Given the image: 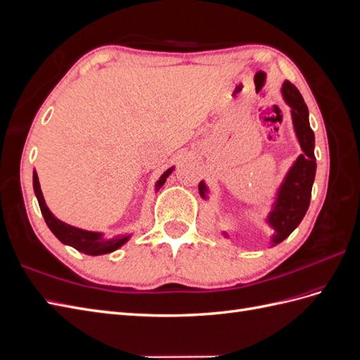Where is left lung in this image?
<instances>
[{
  "mask_svg": "<svg viewBox=\"0 0 360 360\" xmlns=\"http://www.w3.org/2000/svg\"><path fill=\"white\" fill-rule=\"evenodd\" d=\"M282 96H284L285 102L291 106L292 123L294 129H296V135L303 150V155L297 158L296 163L290 169L285 181L282 183L278 192L275 209L270 212L269 216V224L275 228V245L285 240L302 222L303 216L307 214L311 202L315 169H317L314 155L315 138L309 126L308 106L304 103L300 91L296 89V85H292L290 81L282 84ZM198 189L201 197L205 198V184L202 181L200 183Z\"/></svg>",
  "mask_w": 360,
  "mask_h": 360,
  "instance_id": "1",
  "label": "left lung"
}]
</instances>
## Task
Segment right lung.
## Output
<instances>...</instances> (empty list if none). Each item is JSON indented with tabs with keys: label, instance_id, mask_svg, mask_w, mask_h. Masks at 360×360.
Masks as SVG:
<instances>
[{
	"label": "right lung",
	"instance_id": "1",
	"mask_svg": "<svg viewBox=\"0 0 360 360\" xmlns=\"http://www.w3.org/2000/svg\"><path fill=\"white\" fill-rule=\"evenodd\" d=\"M171 171H172V168L163 172V176L156 183V189H160L163 186V183L167 181V177L169 176ZM32 186H34V193L37 197L41 214H43V217H45L46 225L49 226V230L53 233V236H56L61 243L73 246L76 250H79V252H84L86 255H102V254L112 252V250L118 249L127 240V237H120V238L117 237V238H110V240H106V238L102 237L101 233L79 230V228L61 222L51 213V210L46 207L45 200H43V195L40 191V183H39V177H37L36 171L32 172Z\"/></svg>",
	"mask_w": 360,
	"mask_h": 360
}]
</instances>
